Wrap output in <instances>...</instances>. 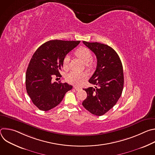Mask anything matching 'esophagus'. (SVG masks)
I'll list each match as a JSON object with an SVG mask.
<instances>
[{"label":"esophagus","mask_w":155,"mask_h":155,"mask_svg":"<svg viewBox=\"0 0 155 155\" xmlns=\"http://www.w3.org/2000/svg\"><path fill=\"white\" fill-rule=\"evenodd\" d=\"M74 89L76 90V91H80L81 90V87H77V86H74Z\"/></svg>","instance_id":"1"}]
</instances>
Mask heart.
<instances>
[{"label":"heart","instance_id":"heart-1","mask_svg":"<svg viewBox=\"0 0 155 155\" xmlns=\"http://www.w3.org/2000/svg\"><path fill=\"white\" fill-rule=\"evenodd\" d=\"M75 55L80 59L84 63L86 68L90 69L93 68V62H91L93 58V55L91 51L86 48L81 47L77 50L75 53ZM69 58L68 56H65L62 62V67L64 69L68 68ZM86 79V75L83 73H77L75 72H72L69 73L66 77V80L69 83L75 85H80L82 84Z\"/></svg>","mask_w":155,"mask_h":155}]
</instances>
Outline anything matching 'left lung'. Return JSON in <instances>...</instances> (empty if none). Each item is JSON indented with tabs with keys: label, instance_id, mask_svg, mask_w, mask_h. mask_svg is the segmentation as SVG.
Listing matches in <instances>:
<instances>
[{
	"label": "left lung",
	"instance_id": "1",
	"mask_svg": "<svg viewBox=\"0 0 155 155\" xmlns=\"http://www.w3.org/2000/svg\"><path fill=\"white\" fill-rule=\"evenodd\" d=\"M83 43L96 56L97 67L89 80L90 83L96 86L84 89L87 97L82 105L91 114L101 116L113 108L122 94V63L118 54L110 47L97 42Z\"/></svg>",
	"mask_w": 155,
	"mask_h": 155
}]
</instances>
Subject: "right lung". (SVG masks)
I'll return each instance as SVG.
<instances>
[{
    "instance_id": "add662e5",
    "label": "right lung",
    "mask_w": 155,
    "mask_h": 155,
    "mask_svg": "<svg viewBox=\"0 0 155 155\" xmlns=\"http://www.w3.org/2000/svg\"><path fill=\"white\" fill-rule=\"evenodd\" d=\"M80 42L50 40L33 54L26 74V86L29 96L39 110L48 111L55 107L72 90V86L67 83H53L51 80L54 75L59 77L64 58Z\"/></svg>"
}]
</instances>
